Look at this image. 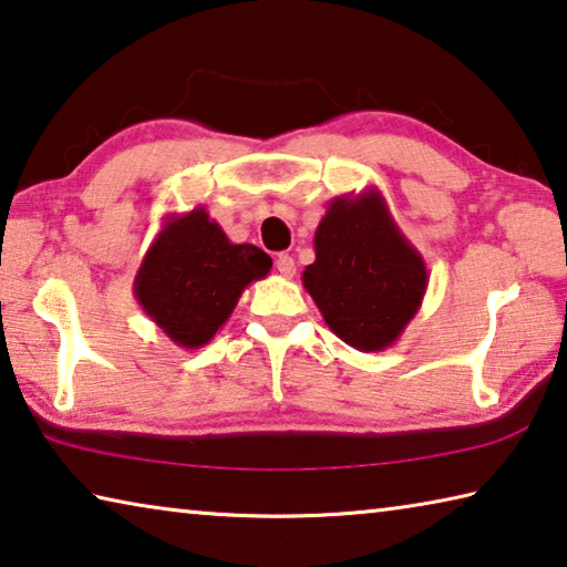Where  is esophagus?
Returning a JSON list of instances; mask_svg holds the SVG:
<instances>
[{
    "label": "esophagus",
    "mask_w": 567,
    "mask_h": 567,
    "mask_svg": "<svg viewBox=\"0 0 567 567\" xmlns=\"http://www.w3.org/2000/svg\"><path fill=\"white\" fill-rule=\"evenodd\" d=\"M275 267H277V272H280L282 277H292L295 275V260L290 255H280L275 260Z\"/></svg>",
    "instance_id": "esophagus-1"
}]
</instances>
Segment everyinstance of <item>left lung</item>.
I'll use <instances>...</instances> for the list:
<instances>
[{
	"label": "left lung",
	"mask_w": 567,
	"mask_h": 567,
	"mask_svg": "<svg viewBox=\"0 0 567 567\" xmlns=\"http://www.w3.org/2000/svg\"><path fill=\"white\" fill-rule=\"evenodd\" d=\"M427 265L392 219L378 187L334 197L315 229L302 285L328 328L360 352L388 350L415 318Z\"/></svg>",
	"instance_id": "1"
}]
</instances>
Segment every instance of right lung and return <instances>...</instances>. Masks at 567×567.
Segmentation results:
<instances>
[{"label":"right lung","instance_id":"add662e5","mask_svg":"<svg viewBox=\"0 0 567 567\" xmlns=\"http://www.w3.org/2000/svg\"><path fill=\"white\" fill-rule=\"evenodd\" d=\"M272 260L255 245L229 243L205 207L167 215L134 275V297L147 318L185 350H197L243 297L245 287L262 280Z\"/></svg>","mask_w":567,"mask_h":567}]
</instances>
